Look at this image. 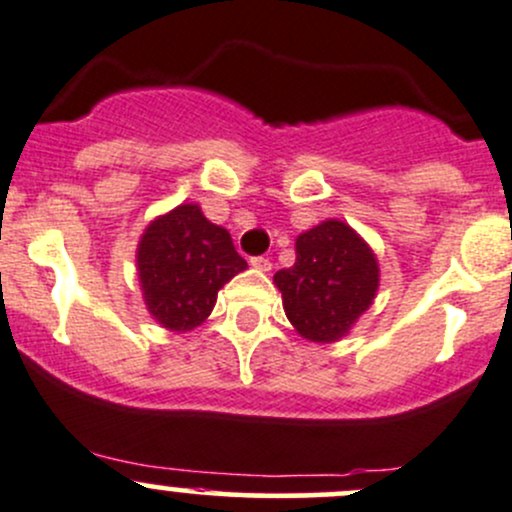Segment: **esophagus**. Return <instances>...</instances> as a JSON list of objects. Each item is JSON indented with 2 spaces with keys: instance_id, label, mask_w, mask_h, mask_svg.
<instances>
[{
  "instance_id": "obj_1",
  "label": "esophagus",
  "mask_w": 512,
  "mask_h": 512,
  "mask_svg": "<svg viewBox=\"0 0 512 512\" xmlns=\"http://www.w3.org/2000/svg\"><path fill=\"white\" fill-rule=\"evenodd\" d=\"M250 265L255 269H262V272H269V269H272V260H269L267 255H260V257H252Z\"/></svg>"
}]
</instances>
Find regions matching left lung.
I'll return each mask as SVG.
<instances>
[{
    "label": "left lung",
    "mask_w": 512,
    "mask_h": 512,
    "mask_svg": "<svg viewBox=\"0 0 512 512\" xmlns=\"http://www.w3.org/2000/svg\"><path fill=\"white\" fill-rule=\"evenodd\" d=\"M274 284L303 338L335 342L372 306L379 265L347 223L325 221L299 235L294 267L279 269Z\"/></svg>",
    "instance_id": "obj_1"
}]
</instances>
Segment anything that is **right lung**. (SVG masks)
<instances>
[{
    "label": "right lung",
    "mask_w": 512,
    "mask_h": 512,
    "mask_svg": "<svg viewBox=\"0 0 512 512\" xmlns=\"http://www.w3.org/2000/svg\"><path fill=\"white\" fill-rule=\"evenodd\" d=\"M245 267L228 230L206 221L194 204L177 206L150 223L138 245L148 311L177 333L204 323L216 306L218 289Z\"/></svg>",
    "instance_id": "1"
}]
</instances>
